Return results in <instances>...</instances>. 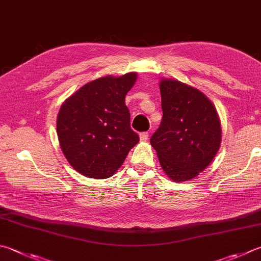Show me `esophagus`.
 I'll list each match as a JSON object with an SVG mask.
<instances>
[{
	"mask_svg": "<svg viewBox=\"0 0 261 261\" xmlns=\"http://www.w3.org/2000/svg\"><path fill=\"white\" fill-rule=\"evenodd\" d=\"M147 139H149V133H147V132L141 133V134H140V140H141L142 142L147 141Z\"/></svg>",
	"mask_w": 261,
	"mask_h": 261,
	"instance_id": "34e87169",
	"label": "esophagus"
}]
</instances>
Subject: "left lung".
Returning a JSON list of instances; mask_svg holds the SVG:
<instances>
[{"label": "left lung", "mask_w": 261, "mask_h": 261, "mask_svg": "<svg viewBox=\"0 0 261 261\" xmlns=\"http://www.w3.org/2000/svg\"><path fill=\"white\" fill-rule=\"evenodd\" d=\"M162 119L151 136L165 173L175 181L207 168L222 141L219 118L208 97L178 81L160 83Z\"/></svg>", "instance_id": "1"}]
</instances>
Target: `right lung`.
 I'll list each match as a JSON object with an SVG mask.
<instances>
[{
	"label": "right lung",
	"mask_w": 261,
	"mask_h": 261,
	"mask_svg": "<svg viewBox=\"0 0 261 261\" xmlns=\"http://www.w3.org/2000/svg\"><path fill=\"white\" fill-rule=\"evenodd\" d=\"M136 73L87 83L63 103L57 133L63 154L78 173L108 178L119 169L140 136L130 128L125 96Z\"/></svg>",
	"instance_id": "right-lung-1"
}]
</instances>
